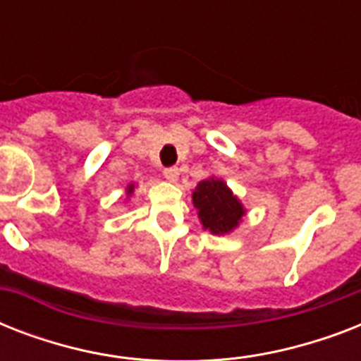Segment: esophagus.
Instances as JSON below:
<instances>
[{
    "label": "esophagus",
    "instance_id": "1",
    "mask_svg": "<svg viewBox=\"0 0 361 361\" xmlns=\"http://www.w3.org/2000/svg\"><path fill=\"white\" fill-rule=\"evenodd\" d=\"M164 178L170 181V183H176L178 181V178H180V170L176 169V166H170V169H164Z\"/></svg>",
    "mask_w": 361,
    "mask_h": 361
}]
</instances>
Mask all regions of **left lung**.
<instances>
[{
    "label": "left lung",
    "instance_id": "left-lung-1",
    "mask_svg": "<svg viewBox=\"0 0 361 361\" xmlns=\"http://www.w3.org/2000/svg\"><path fill=\"white\" fill-rule=\"evenodd\" d=\"M192 206L197 208L198 219L204 231L214 236H225L236 231L245 217V206L221 178H206L192 191Z\"/></svg>",
    "mask_w": 361,
    "mask_h": 361
}]
</instances>
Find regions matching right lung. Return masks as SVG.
<instances>
[{
    "instance_id": "1",
    "label": "right lung",
    "mask_w": 361,
    "mask_h": 361,
    "mask_svg": "<svg viewBox=\"0 0 361 361\" xmlns=\"http://www.w3.org/2000/svg\"><path fill=\"white\" fill-rule=\"evenodd\" d=\"M135 183H129V185L125 187V198H127V200H129L130 197H133V192H135Z\"/></svg>"
}]
</instances>
